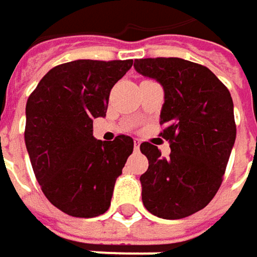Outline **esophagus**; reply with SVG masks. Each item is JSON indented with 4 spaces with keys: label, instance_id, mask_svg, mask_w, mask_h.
<instances>
[{
    "label": "esophagus",
    "instance_id": "esophagus-1",
    "mask_svg": "<svg viewBox=\"0 0 257 257\" xmlns=\"http://www.w3.org/2000/svg\"><path fill=\"white\" fill-rule=\"evenodd\" d=\"M140 144H141V143H140V140H135V141H134V147H135V150H138V149H140Z\"/></svg>",
    "mask_w": 257,
    "mask_h": 257
}]
</instances>
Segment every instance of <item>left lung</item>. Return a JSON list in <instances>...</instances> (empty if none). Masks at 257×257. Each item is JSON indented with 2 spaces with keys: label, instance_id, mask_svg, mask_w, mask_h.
<instances>
[{
  "label": "left lung",
  "instance_id": "left-lung-1",
  "mask_svg": "<svg viewBox=\"0 0 257 257\" xmlns=\"http://www.w3.org/2000/svg\"><path fill=\"white\" fill-rule=\"evenodd\" d=\"M134 67L163 86L160 135L171 147L163 159L156 146H140L149 159L147 172L140 176L143 203L163 219L190 216L221 187L237 135L231 94L207 67L188 60L140 59Z\"/></svg>",
  "mask_w": 257,
  "mask_h": 257
}]
</instances>
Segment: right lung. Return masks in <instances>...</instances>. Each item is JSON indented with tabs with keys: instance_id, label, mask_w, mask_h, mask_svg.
<instances>
[{
	"instance_id": "add662e5",
	"label": "right lung",
	"mask_w": 257,
	"mask_h": 257,
	"mask_svg": "<svg viewBox=\"0 0 257 257\" xmlns=\"http://www.w3.org/2000/svg\"><path fill=\"white\" fill-rule=\"evenodd\" d=\"M131 67L132 60L69 61L53 67L28 98L25 143L36 179L51 204L70 216L107 212L132 154L128 135L110 143L92 135L113 85Z\"/></svg>"
}]
</instances>
